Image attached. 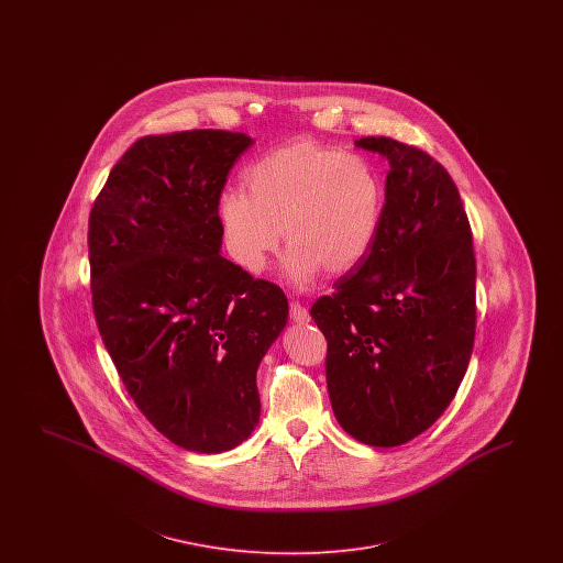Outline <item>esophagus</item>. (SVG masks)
<instances>
[{
	"label": "esophagus",
	"mask_w": 563,
	"mask_h": 563,
	"mask_svg": "<svg viewBox=\"0 0 563 563\" xmlns=\"http://www.w3.org/2000/svg\"><path fill=\"white\" fill-rule=\"evenodd\" d=\"M289 312H291V319L294 322H308L310 321V314H308V310L299 303V301H291V306H289Z\"/></svg>",
	"instance_id": "34e87169"
}]
</instances>
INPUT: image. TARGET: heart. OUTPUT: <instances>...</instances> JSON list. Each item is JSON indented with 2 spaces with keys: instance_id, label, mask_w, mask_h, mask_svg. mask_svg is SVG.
<instances>
[{
  "instance_id": "b5f03b06",
  "label": "heart",
  "mask_w": 563,
  "mask_h": 563,
  "mask_svg": "<svg viewBox=\"0 0 563 563\" xmlns=\"http://www.w3.org/2000/svg\"><path fill=\"white\" fill-rule=\"evenodd\" d=\"M241 188L217 198V221L232 260L249 274L268 266L289 242L285 276L308 287L324 268L346 274L374 246L384 213V184L374 164L299 139L255 162Z\"/></svg>"
}]
</instances>
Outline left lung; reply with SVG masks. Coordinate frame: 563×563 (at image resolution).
Instances as JSON below:
<instances>
[{
	"instance_id": "left-lung-1",
	"label": "left lung",
	"mask_w": 563,
	"mask_h": 563,
	"mask_svg": "<svg viewBox=\"0 0 563 563\" xmlns=\"http://www.w3.org/2000/svg\"><path fill=\"white\" fill-rule=\"evenodd\" d=\"M386 202L367 257L310 314L327 338V388L340 427L374 448L430 429L466 374L475 342V253L450 173L388 136Z\"/></svg>"
}]
</instances>
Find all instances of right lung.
Listing matches in <instances>:
<instances>
[{
  "instance_id": "add662e5",
  "label": "right lung",
  "mask_w": 563,
  "mask_h": 563,
  "mask_svg": "<svg viewBox=\"0 0 563 563\" xmlns=\"http://www.w3.org/2000/svg\"><path fill=\"white\" fill-rule=\"evenodd\" d=\"M253 139H139L88 219L92 308L141 413L175 445L228 452L260 422L257 367L287 324L280 287L221 255L217 198Z\"/></svg>"
}]
</instances>
